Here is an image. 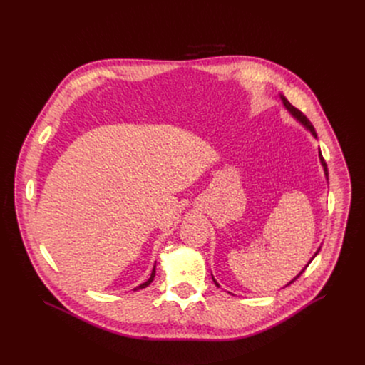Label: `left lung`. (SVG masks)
<instances>
[{"label":"left lung","mask_w":365,"mask_h":365,"mask_svg":"<svg viewBox=\"0 0 365 365\" xmlns=\"http://www.w3.org/2000/svg\"><path fill=\"white\" fill-rule=\"evenodd\" d=\"M280 98H282V101H283V106L286 107V110H287V111H289V113H290V114H292V115H293V117H294V118H296V120H297V121H299V123H300L303 127H306V128H307V130L312 133V135L317 137V131H315L314 125H312V123H310V121L306 118V115H303V113H300L297 108H294V107L292 106V103H290V102H289V101H287V99H286L283 95H280ZM319 159H321V163H322V166H324V172H325V176H327V179H328V168H327V163H325V160H324V158H322L321 151H319ZM318 251H319V250H318ZM318 251L315 252V255H314V257H312V259H314V258L317 257ZM312 259H310V262H312ZM310 262L307 263V266L310 264ZM307 266H306V267H307ZM306 267H304V269H303V270H302V272H300V273H299V274H297V276H296L293 280H290V282H289L286 286L292 284V283H293V282H294L297 277H300V274H302V273L306 270ZM212 279H214V277H212ZM214 282H215V284L220 287V284L217 283V280H215V279H214Z\"/></svg>","instance_id":"left-lung-1"}]
</instances>
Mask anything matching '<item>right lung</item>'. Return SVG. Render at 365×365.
Listing matches in <instances>:
<instances>
[{"label":"right lung","mask_w":365,"mask_h":365,"mask_svg":"<svg viewBox=\"0 0 365 365\" xmlns=\"http://www.w3.org/2000/svg\"><path fill=\"white\" fill-rule=\"evenodd\" d=\"M154 276H155V266H154V267H153V270H151V274H150V279H148V280H147V282H144V283H143V284H140V286H137V287H135V289H134V292H135V290H140V289H144V287H147V286H148V284H150V283H151V282H153V280H154Z\"/></svg>","instance_id":"right-lung-1"}]
</instances>
